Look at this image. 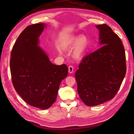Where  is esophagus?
<instances>
[{
	"label": "esophagus",
	"instance_id": "34e87169",
	"mask_svg": "<svg viewBox=\"0 0 134 134\" xmlns=\"http://www.w3.org/2000/svg\"><path fill=\"white\" fill-rule=\"evenodd\" d=\"M74 71V67L72 65H70L69 67V72L70 73H72V72H73Z\"/></svg>",
	"mask_w": 134,
	"mask_h": 134
}]
</instances>
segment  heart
Here are the masks:
<instances>
[{
  "label": "heart",
  "instance_id": "heart-1",
  "mask_svg": "<svg viewBox=\"0 0 134 134\" xmlns=\"http://www.w3.org/2000/svg\"><path fill=\"white\" fill-rule=\"evenodd\" d=\"M75 45L74 49V55L80 57L85 53L88 45V40L85 35L73 36L69 38L65 42V45L71 46Z\"/></svg>",
  "mask_w": 134,
  "mask_h": 134
}]
</instances>
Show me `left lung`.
Wrapping results in <instances>:
<instances>
[{
	"mask_svg": "<svg viewBox=\"0 0 134 134\" xmlns=\"http://www.w3.org/2000/svg\"><path fill=\"white\" fill-rule=\"evenodd\" d=\"M100 44L103 46L85 56L75 73L77 92L89 106L100 105L115 97L126 71L122 41L106 24L99 25Z\"/></svg>",
	"mask_w": 134,
	"mask_h": 134,
	"instance_id": "8db88e82",
	"label": "left lung"
}]
</instances>
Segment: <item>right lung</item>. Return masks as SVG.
Wrapping results in <instances>:
<instances>
[{"mask_svg":"<svg viewBox=\"0 0 134 134\" xmlns=\"http://www.w3.org/2000/svg\"><path fill=\"white\" fill-rule=\"evenodd\" d=\"M45 25L41 23L27 26L13 45L10 60L15 90L29 105L41 109L55 102L61 81L68 74L66 65L53 64L38 46Z\"/></svg>","mask_w":134,"mask_h":134,"instance_id":"obj_1","label":"right lung"}]
</instances>
